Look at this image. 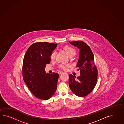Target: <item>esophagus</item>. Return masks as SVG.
I'll use <instances>...</instances> for the list:
<instances>
[{
    "label": "esophagus",
    "instance_id": "obj_1",
    "mask_svg": "<svg viewBox=\"0 0 124 124\" xmlns=\"http://www.w3.org/2000/svg\"><path fill=\"white\" fill-rule=\"evenodd\" d=\"M63 73H64V72H62V71H59V72H58V73H59V74H61Z\"/></svg>",
    "mask_w": 124,
    "mask_h": 124
}]
</instances>
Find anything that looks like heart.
<instances>
[{"instance_id":"b5f03b06","label":"heart","mask_w":124,"mask_h":124,"mask_svg":"<svg viewBox=\"0 0 124 124\" xmlns=\"http://www.w3.org/2000/svg\"><path fill=\"white\" fill-rule=\"evenodd\" d=\"M64 51H66L67 54H68L69 56H74L76 54V51L75 50V49L73 48L72 47L69 46H66L64 47ZM56 53L55 51H53L51 53V55H50V58L51 60L54 59ZM67 65H60V67L61 69L62 70H65L66 68V67Z\"/></svg>"}]
</instances>
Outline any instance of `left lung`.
Returning a JSON list of instances; mask_svg holds the SVG:
<instances>
[{
    "mask_svg": "<svg viewBox=\"0 0 124 124\" xmlns=\"http://www.w3.org/2000/svg\"><path fill=\"white\" fill-rule=\"evenodd\" d=\"M80 49V55L77 67L81 75L70 74L69 86L72 91L79 97H85L93 90L96 84L98 70L94 63V54L90 46L82 41L70 42Z\"/></svg>",
    "mask_w": 124,
    "mask_h": 124,
    "instance_id": "1",
    "label": "left lung"
}]
</instances>
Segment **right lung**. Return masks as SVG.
Returning a JSON list of instances; mask_svg holds the SVG:
<instances>
[{
	"label": "right lung",
	"mask_w": 124,
	"mask_h": 124,
	"mask_svg": "<svg viewBox=\"0 0 124 124\" xmlns=\"http://www.w3.org/2000/svg\"><path fill=\"white\" fill-rule=\"evenodd\" d=\"M56 43L38 42L28 48L24 55L22 76L24 81L34 96L41 100H48L57 87L59 74L46 73L45 68L51 61L50 55Z\"/></svg>",
	"instance_id": "1"
}]
</instances>
